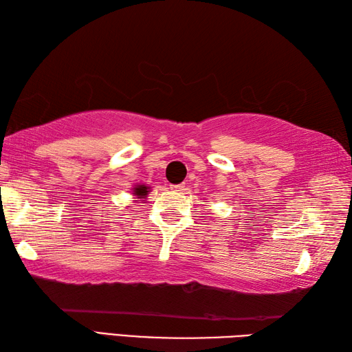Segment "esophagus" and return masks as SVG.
<instances>
[{"mask_svg":"<svg viewBox=\"0 0 352 352\" xmlns=\"http://www.w3.org/2000/svg\"><path fill=\"white\" fill-rule=\"evenodd\" d=\"M170 189L174 192H182V190H184V186L183 184H172Z\"/></svg>","mask_w":352,"mask_h":352,"instance_id":"1","label":"esophagus"}]
</instances>
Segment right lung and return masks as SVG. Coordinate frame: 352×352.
Wrapping results in <instances>:
<instances>
[{
    "mask_svg": "<svg viewBox=\"0 0 352 352\" xmlns=\"http://www.w3.org/2000/svg\"><path fill=\"white\" fill-rule=\"evenodd\" d=\"M148 192H149L148 186H145V184H138L136 188L133 189V195L136 197V198H145V197L148 195Z\"/></svg>",
    "mask_w": 352,
    "mask_h": 352,
    "instance_id": "obj_1",
    "label": "right lung"
}]
</instances>
